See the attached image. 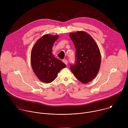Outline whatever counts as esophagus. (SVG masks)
<instances>
[{
  "label": "esophagus",
  "mask_w": 128,
  "mask_h": 128,
  "mask_svg": "<svg viewBox=\"0 0 128 128\" xmlns=\"http://www.w3.org/2000/svg\"><path fill=\"white\" fill-rule=\"evenodd\" d=\"M63 62L66 65H67V64H68V61H67V60H65V59L63 60Z\"/></svg>",
  "instance_id": "esophagus-1"
}]
</instances>
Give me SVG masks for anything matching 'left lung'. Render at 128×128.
<instances>
[{"label":"left lung","instance_id":"8db88e82","mask_svg":"<svg viewBox=\"0 0 128 128\" xmlns=\"http://www.w3.org/2000/svg\"><path fill=\"white\" fill-rule=\"evenodd\" d=\"M70 38L76 48V62L70 70L83 84L92 81L97 75L101 64V53L92 36L84 31L71 33Z\"/></svg>","mask_w":128,"mask_h":128}]
</instances>
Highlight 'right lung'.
Here are the masks:
<instances>
[{"mask_svg":"<svg viewBox=\"0 0 128 128\" xmlns=\"http://www.w3.org/2000/svg\"><path fill=\"white\" fill-rule=\"evenodd\" d=\"M58 35L45 34L34 45L31 52V64L36 76L42 82L50 83L66 65L52 53L54 44Z\"/></svg>","mask_w":128,"mask_h":128,"instance_id":"1","label":"right lung"}]
</instances>
